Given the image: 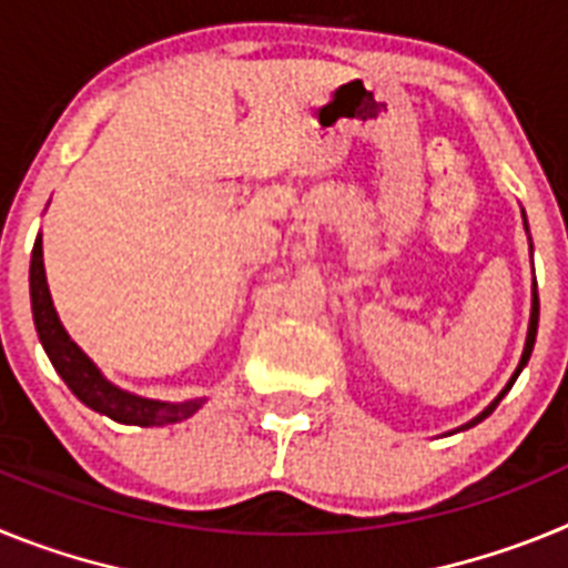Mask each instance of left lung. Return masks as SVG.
<instances>
[{
	"label": "left lung",
	"instance_id": "8db88e82",
	"mask_svg": "<svg viewBox=\"0 0 568 568\" xmlns=\"http://www.w3.org/2000/svg\"><path fill=\"white\" fill-rule=\"evenodd\" d=\"M538 315H540V301H538V284H535V287H531V315H529V333H526V346H524V355H520V364H518V369H515V373H511V378H509V384L504 386V389H500V395L495 400H491L489 406H486L484 413L478 415V418H471L469 424H464L460 426V429H469V426H475V424H480V420L484 418H489L491 413H495V406L500 404V400H504V395L509 393L511 389V384H515V381H518V375H520V369H524L526 366V361H529V355H531V349H535V338H538ZM458 429V433H460Z\"/></svg>",
	"mask_w": 568,
	"mask_h": 568
}]
</instances>
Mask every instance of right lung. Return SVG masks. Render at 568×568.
<instances>
[{
  "label": "right lung",
  "instance_id": "add662e5",
  "mask_svg": "<svg viewBox=\"0 0 568 568\" xmlns=\"http://www.w3.org/2000/svg\"><path fill=\"white\" fill-rule=\"evenodd\" d=\"M30 310H33V324H37L39 341H42L50 364L57 366V373L70 386V393L77 395L84 406L97 409L99 415H108V418L130 426H164L190 418V415L202 409L204 398L182 400V404L150 400L142 398V395L124 393L99 373V366L70 341L57 310H53L48 278H44L42 235H39L37 244H33V253H30Z\"/></svg>",
  "mask_w": 568,
  "mask_h": 568
}]
</instances>
